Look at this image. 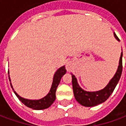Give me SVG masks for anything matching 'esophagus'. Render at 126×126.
Returning <instances> with one entry per match:
<instances>
[{
  "label": "esophagus",
  "instance_id": "1",
  "mask_svg": "<svg viewBox=\"0 0 126 126\" xmlns=\"http://www.w3.org/2000/svg\"><path fill=\"white\" fill-rule=\"evenodd\" d=\"M72 67H73V64H72V63H71V61H68V62L66 63L65 68L67 70V71H71Z\"/></svg>",
  "mask_w": 126,
  "mask_h": 126
}]
</instances>
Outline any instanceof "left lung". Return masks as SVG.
Segmentation results:
<instances>
[{
	"label": "left lung",
	"instance_id": "left-lung-1",
	"mask_svg": "<svg viewBox=\"0 0 126 126\" xmlns=\"http://www.w3.org/2000/svg\"><path fill=\"white\" fill-rule=\"evenodd\" d=\"M115 38L119 40V39L115 33H114ZM122 56L123 52L121 54L120 59H119V65L118 69L117 70L116 74H115L114 77L111 79L107 86L103 90L96 91V92H87L82 90L77 82V79L74 75L71 74L72 77V86H73V90H74V96L76 100L81 104L82 105L85 107H93L100 103H104L107 98L111 96L112 93L113 92L114 89L116 87L117 83L119 82L121 78L122 73Z\"/></svg>",
	"mask_w": 126,
	"mask_h": 126
}]
</instances>
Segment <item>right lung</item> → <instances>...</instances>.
I'll return each mask as SVG.
<instances>
[{"mask_svg": "<svg viewBox=\"0 0 126 126\" xmlns=\"http://www.w3.org/2000/svg\"><path fill=\"white\" fill-rule=\"evenodd\" d=\"M66 71H67V70H66L65 66H63V67H61V68L58 69L57 72L55 73V76H54L53 82H52V86H51L49 93L45 97L42 98V99L36 100H28V99H26V98H23L19 96L15 92H14V93L18 97L19 100L21 101L28 107L33 109H36V110H40V109H44L48 108L52 105L53 102L55 100V98H56V90H57V88L58 85L59 84L61 78L64 74H65ZM9 81H11L10 78Z\"/></svg>", "mask_w": 126, "mask_h": 126, "instance_id": "right-lung-1", "label": "right lung"}]
</instances>
